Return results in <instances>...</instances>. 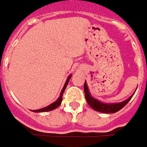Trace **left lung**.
Here are the masks:
<instances>
[{
    "label": "left lung",
    "instance_id": "8db88e82",
    "mask_svg": "<svg viewBox=\"0 0 147 147\" xmlns=\"http://www.w3.org/2000/svg\"><path fill=\"white\" fill-rule=\"evenodd\" d=\"M84 93H85V98L87 102L88 103V105L92 107L93 110L97 111V112H100V113H114L118 112L119 110H121L123 107H125L129 101L131 100V98H132V96L134 95V93L128 98L127 99H126L125 101L121 102H117V103H104L98 101V99L92 98L89 92L88 85L86 84V81L84 83Z\"/></svg>",
    "mask_w": 147,
    "mask_h": 147
}]
</instances>
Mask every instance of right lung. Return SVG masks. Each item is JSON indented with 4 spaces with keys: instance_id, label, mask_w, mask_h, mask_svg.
Returning <instances> with one entry per match:
<instances>
[{
    "instance_id": "obj_1",
    "label": "right lung",
    "mask_w": 147,
    "mask_h": 147,
    "mask_svg": "<svg viewBox=\"0 0 147 147\" xmlns=\"http://www.w3.org/2000/svg\"><path fill=\"white\" fill-rule=\"evenodd\" d=\"M72 75H69L68 78H67V80H66V83H65V84L63 86V88L62 91L60 92V95H59V98L57 99L56 101H55V102H53V103H51L50 105H49L48 107H44V108H41V109H38V110H33V112L34 113H42V112H49V111H52V110H54L55 108H57L59 106L60 104H61V102H62V99H63V93L64 92V90H65V88H66V86L67 84H69V81L70 78H71Z\"/></svg>"
}]
</instances>
